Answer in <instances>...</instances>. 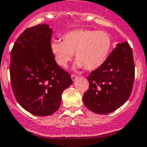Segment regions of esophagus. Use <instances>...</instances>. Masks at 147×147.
<instances>
[{
  "label": "esophagus",
  "instance_id": "1",
  "mask_svg": "<svg viewBox=\"0 0 147 147\" xmlns=\"http://www.w3.org/2000/svg\"><path fill=\"white\" fill-rule=\"evenodd\" d=\"M71 78H72L73 81H74L75 80H76V79L78 78V76H76V75H75V74H72V75H71Z\"/></svg>",
  "mask_w": 147,
  "mask_h": 147
}]
</instances>
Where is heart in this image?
<instances>
[{"instance_id": "obj_1", "label": "heart", "mask_w": 147, "mask_h": 147, "mask_svg": "<svg viewBox=\"0 0 147 147\" xmlns=\"http://www.w3.org/2000/svg\"><path fill=\"white\" fill-rule=\"evenodd\" d=\"M113 41L106 31L79 29L63 36V41L51 43V50L59 66L65 68L74 56L75 66L95 70L102 66L110 54Z\"/></svg>"}]
</instances>
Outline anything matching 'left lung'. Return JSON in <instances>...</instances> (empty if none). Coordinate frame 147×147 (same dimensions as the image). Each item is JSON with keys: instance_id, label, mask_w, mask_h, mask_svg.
<instances>
[{"instance_id": "8db88e82", "label": "left lung", "mask_w": 147, "mask_h": 147, "mask_svg": "<svg viewBox=\"0 0 147 147\" xmlns=\"http://www.w3.org/2000/svg\"><path fill=\"white\" fill-rule=\"evenodd\" d=\"M87 78L89 88L83 101L88 110L106 114L121 107L130 97L135 78L133 54L128 43L117 44L106 63Z\"/></svg>"}]
</instances>
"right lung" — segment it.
Wrapping results in <instances>:
<instances>
[{"label": "right lung", "mask_w": 147, "mask_h": 147, "mask_svg": "<svg viewBox=\"0 0 147 147\" xmlns=\"http://www.w3.org/2000/svg\"><path fill=\"white\" fill-rule=\"evenodd\" d=\"M52 30L47 24L27 28L11 51L10 78L14 96L36 116L57 111L62 93L73 84L69 73L55 63L51 50Z\"/></svg>", "instance_id": "obj_1"}]
</instances>
